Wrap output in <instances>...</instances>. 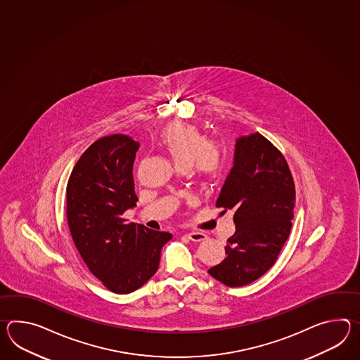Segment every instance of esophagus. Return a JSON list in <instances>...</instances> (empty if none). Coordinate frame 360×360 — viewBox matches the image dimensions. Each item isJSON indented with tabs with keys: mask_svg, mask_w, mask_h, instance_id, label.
Here are the masks:
<instances>
[{
	"mask_svg": "<svg viewBox=\"0 0 360 360\" xmlns=\"http://www.w3.org/2000/svg\"><path fill=\"white\" fill-rule=\"evenodd\" d=\"M186 236L191 240V241H204V240H207V238H208L204 232L200 231L187 232Z\"/></svg>",
	"mask_w": 360,
	"mask_h": 360,
	"instance_id": "34e87169",
	"label": "esophagus"
}]
</instances>
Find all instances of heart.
Returning <instances> with one entry per match:
<instances>
[{
	"label": "heart",
	"instance_id": "b5f03b06",
	"mask_svg": "<svg viewBox=\"0 0 360 360\" xmlns=\"http://www.w3.org/2000/svg\"><path fill=\"white\" fill-rule=\"evenodd\" d=\"M159 143L181 168L191 165L199 174L214 176L224 167V148L219 144L207 142L193 125L170 124L161 131Z\"/></svg>",
	"mask_w": 360,
	"mask_h": 360
}]
</instances>
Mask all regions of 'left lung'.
<instances>
[{
    "instance_id": "8db88e82",
    "label": "left lung",
    "mask_w": 360,
    "mask_h": 360,
    "mask_svg": "<svg viewBox=\"0 0 360 360\" xmlns=\"http://www.w3.org/2000/svg\"><path fill=\"white\" fill-rule=\"evenodd\" d=\"M295 182L281 152L259 133L236 138L233 165L217 208L233 213L235 233L226 258L208 274L227 287H243L270 270L292 229Z\"/></svg>"
}]
</instances>
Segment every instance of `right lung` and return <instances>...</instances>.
Here are the masks:
<instances>
[{
    "mask_svg": "<svg viewBox=\"0 0 360 360\" xmlns=\"http://www.w3.org/2000/svg\"><path fill=\"white\" fill-rule=\"evenodd\" d=\"M139 143L113 134L82 153L67 184V219L73 243L91 274L117 295H128L155 275L172 233L127 224L136 207L133 164Z\"/></svg>",
    "mask_w": 360,
    "mask_h": 360,
    "instance_id": "add662e5",
    "label": "right lung"
}]
</instances>
